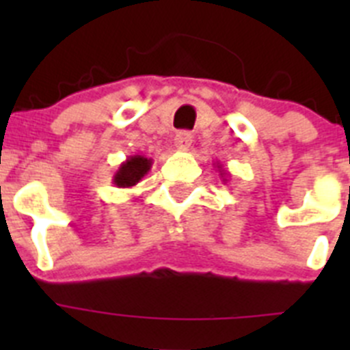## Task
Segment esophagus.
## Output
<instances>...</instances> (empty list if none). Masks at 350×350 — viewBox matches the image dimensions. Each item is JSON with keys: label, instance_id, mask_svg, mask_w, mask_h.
Listing matches in <instances>:
<instances>
[{"label": "esophagus", "instance_id": "34e87169", "mask_svg": "<svg viewBox=\"0 0 350 350\" xmlns=\"http://www.w3.org/2000/svg\"><path fill=\"white\" fill-rule=\"evenodd\" d=\"M193 144V135L187 131H180L177 133V137H175V147L177 150H187Z\"/></svg>", "mask_w": 350, "mask_h": 350}]
</instances>
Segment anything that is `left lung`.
<instances>
[{
    "label": "left lung",
    "mask_w": 350,
    "mask_h": 350,
    "mask_svg": "<svg viewBox=\"0 0 350 350\" xmlns=\"http://www.w3.org/2000/svg\"><path fill=\"white\" fill-rule=\"evenodd\" d=\"M215 168H217V172H219V177L222 178V182H226V180H228V178H226V170L222 168V165H219V163H215Z\"/></svg>",
    "instance_id": "obj_1"
}]
</instances>
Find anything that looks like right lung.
I'll return each instance as SVG.
<instances>
[{"label":"right lung","mask_w":350,"mask_h":350,"mask_svg":"<svg viewBox=\"0 0 350 350\" xmlns=\"http://www.w3.org/2000/svg\"><path fill=\"white\" fill-rule=\"evenodd\" d=\"M150 168H152V159L150 157L138 156V154L129 156L124 163H120L119 170L113 175V185L120 187V189L135 187L150 172Z\"/></svg>","instance_id":"right-lung-1"}]
</instances>
